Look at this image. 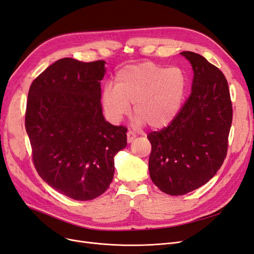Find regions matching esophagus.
Segmentation results:
<instances>
[{
  "mask_svg": "<svg viewBox=\"0 0 254 254\" xmlns=\"http://www.w3.org/2000/svg\"><path fill=\"white\" fill-rule=\"evenodd\" d=\"M135 137H136V134L133 132V131L129 130L128 132H127V141H128V143L132 142Z\"/></svg>",
  "mask_w": 254,
  "mask_h": 254,
  "instance_id": "esophagus-1",
  "label": "esophagus"
}]
</instances>
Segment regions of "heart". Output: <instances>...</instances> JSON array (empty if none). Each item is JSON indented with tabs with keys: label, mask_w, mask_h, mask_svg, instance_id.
I'll return each instance as SVG.
<instances>
[{
	"label": "heart",
	"mask_w": 254,
	"mask_h": 254,
	"mask_svg": "<svg viewBox=\"0 0 254 254\" xmlns=\"http://www.w3.org/2000/svg\"><path fill=\"white\" fill-rule=\"evenodd\" d=\"M186 88L185 73L178 67L165 68L149 62L128 65L117 73L116 85L104 87L102 103L115 122L128 115L134 103L138 123L163 128L177 117Z\"/></svg>",
	"instance_id": "1"
}]
</instances>
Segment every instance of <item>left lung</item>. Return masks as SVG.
<instances>
[{
    "label": "left lung",
    "mask_w": 254,
    "mask_h": 254,
    "mask_svg": "<svg viewBox=\"0 0 254 254\" xmlns=\"http://www.w3.org/2000/svg\"><path fill=\"white\" fill-rule=\"evenodd\" d=\"M181 55L194 72L191 93L168 126L147 135L150 178L170 195L186 194L215 176L228 150L233 115L224 73L195 52Z\"/></svg>",
    "instance_id": "1"
}]
</instances>
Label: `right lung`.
<instances>
[{"label":"right lung","mask_w":254,"mask_h":254,"mask_svg":"<svg viewBox=\"0 0 254 254\" xmlns=\"http://www.w3.org/2000/svg\"><path fill=\"white\" fill-rule=\"evenodd\" d=\"M105 63L58 60L34 78L28 92L25 128L34 167L50 187L76 200L107 190L113 157L127 145V128L111 125L102 112Z\"/></svg>","instance_id":"add662e5"}]
</instances>
